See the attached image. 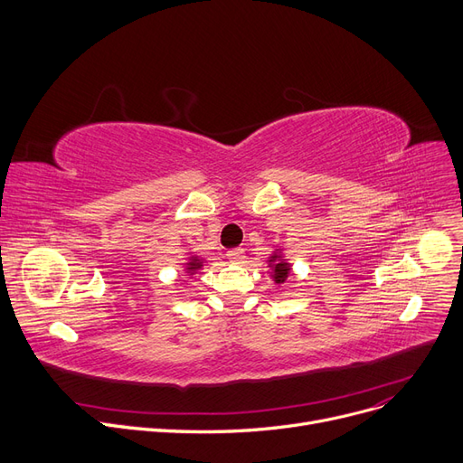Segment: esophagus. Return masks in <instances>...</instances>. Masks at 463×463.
Instances as JSON below:
<instances>
[{
	"label": "esophagus",
	"mask_w": 463,
	"mask_h": 463,
	"mask_svg": "<svg viewBox=\"0 0 463 463\" xmlns=\"http://www.w3.org/2000/svg\"><path fill=\"white\" fill-rule=\"evenodd\" d=\"M227 259H229V262H232V264H241V262L245 260V251L240 250V248L231 250V251H227Z\"/></svg>",
	"instance_id": "34e87169"
}]
</instances>
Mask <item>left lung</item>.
<instances>
[{"label":"left lung","instance_id":"8db88e82","mask_svg":"<svg viewBox=\"0 0 463 463\" xmlns=\"http://www.w3.org/2000/svg\"><path fill=\"white\" fill-rule=\"evenodd\" d=\"M266 262H268V268L271 269L269 277L273 279V283H275L277 287H281V285L288 279V275H290V271H292V262H290L288 259H285L283 248H277V250L271 253V257H268Z\"/></svg>","mask_w":463,"mask_h":463}]
</instances>
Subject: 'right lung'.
<instances>
[{
    "label": "right lung",
    "mask_w": 463,
    "mask_h": 463,
    "mask_svg": "<svg viewBox=\"0 0 463 463\" xmlns=\"http://www.w3.org/2000/svg\"><path fill=\"white\" fill-rule=\"evenodd\" d=\"M204 264H206L204 257H199L194 251H188V259H186V262H184V266H182V273L188 275V277H194V275H197L204 268Z\"/></svg>",
    "instance_id": "add662e5"
}]
</instances>
